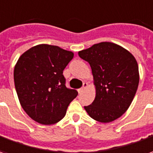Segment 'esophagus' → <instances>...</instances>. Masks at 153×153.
<instances>
[{"label": "esophagus", "instance_id": "34e87169", "mask_svg": "<svg viewBox=\"0 0 153 153\" xmlns=\"http://www.w3.org/2000/svg\"><path fill=\"white\" fill-rule=\"evenodd\" d=\"M87 87H88V83H86V82H84V84H83V87L81 88H80L79 91L82 92L83 90H84V89H85V88H86Z\"/></svg>", "mask_w": 153, "mask_h": 153}]
</instances>
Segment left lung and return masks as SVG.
<instances>
[{
	"mask_svg": "<svg viewBox=\"0 0 153 153\" xmlns=\"http://www.w3.org/2000/svg\"><path fill=\"white\" fill-rule=\"evenodd\" d=\"M79 55L90 65L96 89L94 102L84 109L96 121L116 120L128 110L136 94L139 84L136 59L112 42L95 44Z\"/></svg>",
	"mask_w": 153,
	"mask_h": 153,
	"instance_id": "1",
	"label": "left lung"
}]
</instances>
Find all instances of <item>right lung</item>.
<instances>
[{
  "mask_svg": "<svg viewBox=\"0 0 153 153\" xmlns=\"http://www.w3.org/2000/svg\"><path fill=\"white\" fill-rule=\"evenodd\" d=\"M74 53L59 46L38 45L17 60L14 81L25 112L37 123H56L65 116L67 108L78 92L66 88L63 71Z\"/></svg>",
  "mask_w": 153,
  "mask_h": 153,
  "instance_id": "1",
  "label": "right lung"
}]
</instances>
